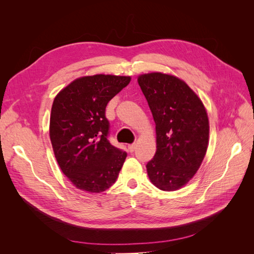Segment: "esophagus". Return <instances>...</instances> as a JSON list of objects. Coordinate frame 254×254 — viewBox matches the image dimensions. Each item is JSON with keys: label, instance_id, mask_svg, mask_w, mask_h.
Segmentation results:
<instances>
[{"label": "esophagus", "instance_id": "esophagus-1", "mask_svg": "<svg viewBox=\"0 0 254 254\" xmlns=\"http://www.w3.org/2000/svg\"><path fill=\"white\" fill-rule=\"evenodd\" d=\"M135 148H136V144L135 143H132V144L128 145V149H129L130 152H133L135 150Z\"/></svg>", "mask_w": 254, "mask_h": 254}]
</instances>
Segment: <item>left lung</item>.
<instances>
[{
  "mask_svg": "<svg viewBox=\"0 0 254 254\" xmlns=\"http://www.w3.org/2000/svg\"><path fill=\"white\" fill-rule=\"evenodd\" d=\"M156 123L157 151L146 165L150 181L176 190L193 178L209 142V119L200 99L172 75L150 73L137 78Z\"/></svg>",
  "mask_w": 254,
  "mask_h": 254,
  "instance_id": "1",
  "label": "left lung"
}]
</instances>
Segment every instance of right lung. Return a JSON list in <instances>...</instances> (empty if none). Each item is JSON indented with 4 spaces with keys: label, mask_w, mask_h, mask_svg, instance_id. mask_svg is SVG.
<instances>
[{
    "label": "right lung",
    "mask_w": 254,
    "mask_h": 254,
    "mask_svg": "<svg viewBox=\"0 0 254 254\" xmlns=\"http://www.w3.org/2000/svg\"><path fill=\"white\" fill-rule=\"evenodd\" d=\"M129 82V76H86L54 99L50 120L54 153L61 171L79 190H106L124 164L127 153L108 140L106 107Z\"/></svg>",
    "instance_id": "add662e5"
}]
</instances>
